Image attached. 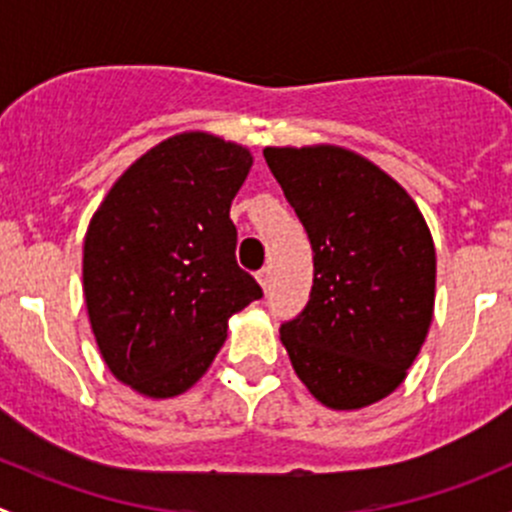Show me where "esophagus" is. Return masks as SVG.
Wrapping results in <instances>:
<instances>
[{
	"label": "esophagus",
	"instance_id": "esophagus-1",
	"mask_svg": "<svg viewBox=\"0 0 512 512\" xmlns=\"http://www.w3.org/2000/svg\"><path fill=\"white\" fill-rule=\"evenodd\" d=\"M257 282H260L265 292L270 289V285H272V270H270V267H262V270L257 272Z\"/></svg>",
	"mask_w": 512,
	"mask_h": 512
}]
</instances>
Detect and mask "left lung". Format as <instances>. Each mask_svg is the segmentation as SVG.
I'll list each match as a JSON object with an SVG mask.
<instances>
[{
    "label": "left lung",
    "instance_id": "1",
    "mask_svg": "<svg viewBox=\"0 0 512 512\" xmlns=\"http://www.w3.org/2000/svg\"><path fill=\"white\" fill-rule=\"evenodd\" d=\"M314 252L309 302L280 327L314 399L352 411L389 396L426 342L436 250L394 178L337 146L265 148Z\"/></svg>",
    "mask_w": 512,
    "mask_h": 512
}]
</instances>
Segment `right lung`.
<instances>
[{
    "label": "right lung",
    "mask_w": 512,
    "mask_h": 512,
    "mask_svg": "<svg viewBox=\"0 0 512 512\" xmlns=\"http://www.w3.org/2000/svg\"><path fill=\"white\" fill-rule=\"evenodd\" d=\"M247 148L210 133L158 143L113 183L84 240V297L103 361L151 399L188 391L227 319L262 297L235 260L230 205Z\"/></svg>",
    "instance_id": "add662e5"
}]
</instances>
